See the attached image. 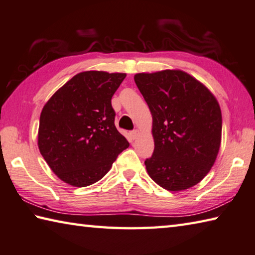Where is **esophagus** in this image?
<instances>
[{
	"label": "esophagus",
	"mask_w": 255,
	"mask_h": 255,
	"mask_svg": "<svg viewBox=\"0 0 255 255\" xmlns=\"http://www.w3.org/2000/svg\"><path fill=\"white\" fill-rule=\"evenodd\" d=\"M130 136H131L132 139H136V138L139 136V130H137V129H136V130H132L131 133H130Z\"/></svg>",
	"instance_id": "esophagus-1"
}]
</instances>
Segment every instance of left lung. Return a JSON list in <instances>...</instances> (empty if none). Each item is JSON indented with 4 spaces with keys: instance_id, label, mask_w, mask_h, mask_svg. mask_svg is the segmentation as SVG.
Listing matches in <instances>:
<instances>
[{
    "instance_id": "left-lung-1",
    "label": "left lung",
    "mask_w": 255,
    "mask_h": 255,
    "mask_svg": "<svg viewBox=\"0 0 255 255\" xmlns=\"http://www.w3.org/2000/svg\"><path fill=\"white\" fill-rule=\"evenodd\" d=\"M133 79L152 116L155 149L145 160L148 175L172 192L200 183L221 146L222 114L216 98L182 70L137 73Z\"/></svg>"
}]
</instances>
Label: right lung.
I'll use <instances>...</instances> for the list:
<instances>
[{"instance_id":"obj_1","label":"right lung","mask_w":255,"mask_h":255,"mask_svg":"<svg viewBox=\"0 0 255 255\" xmlns=\"http://www.w3.org/2000/svg\"><path fill=\"white\" fill-rule=\"evenodd\" d=\"M126 73L85 71L71 78L41 112L38 146L64 183L85 187L98 182L129 146L115 126L112 98Z\"/></svg>"}]
</instances>
